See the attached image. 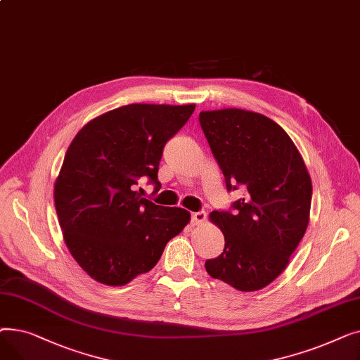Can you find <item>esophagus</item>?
<instances>
[{
	"mask_svg": "<svg viewBox=\"0 0 360 360\" xmlns=\"http://www.w3.org/2000/svg\"><path fill=\"white\" fill-rule=\"evenodd\" d=\"M191 219H193V223H194L195 226H200V224L205 223V220H207V214H205L204 212H197V213H193Z\"/></svg>",
	"mask_w": 360,
	"mask_h": 360,
	"instance_id": "esophagus-1",
	"label": "esophagus"
}]
</instances>
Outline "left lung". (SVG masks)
<instances>
[{
    "label": "left lung",
    "instance_id": "obj_1",
    "mask_svg": "<svg viewBox=\"0 0 360 360\" xmlns=\"http://www.w3.org/2000/svg\"><path fill=\"white\" fill-rule=\"evenodd\" d=\"M200 124L228 190L247 188L245 198L232 204L233 214L210 213L224 235V250L205 261V270L236 290H259L285 271L307 232L309 172L288 132L261 113L202 110Z\"/></svg>",
    "mask_w": 360,
    "mask_h": 360
}]
</instances>
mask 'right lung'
Wrapping results in <instances>:
<instances>
[{"mask_svg": "<svg viewBox=\"0 0 360 360\" xmlns=\"http://www.w3.org/2000/svg\"><path fill=\"white\" fill-rule=\"evenodd\" d=\"M190 105L132 103L89 121L71 141L53 185L55 210L72 258L106 286H124L153 269L166 243L190 223L136 190L156 184L169 139L190 120Z\"/></svg>", "mask_w": 360, "mask_h": 360, "instance_id": "right-lung-1", "label": "right lung"}]
</instances>
